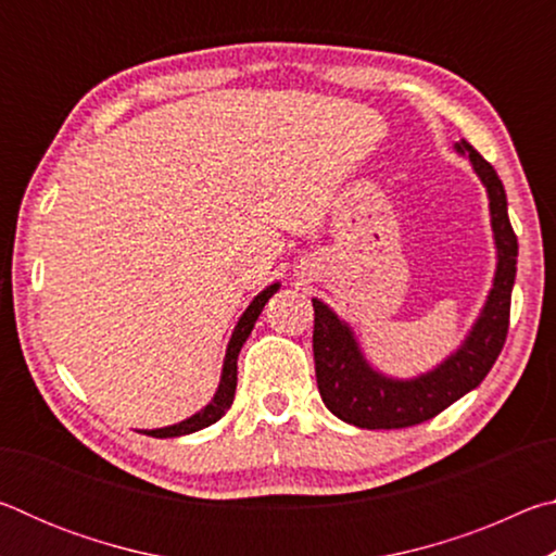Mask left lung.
<instances>
[{"label": "left lung", "instance_id": "1", "mask_svg": "<svg viewBox=\"0 0 556 556\" xmlns=\"http://www.w3.org/2000/svg\"><path fill=\"white\" fill-rule=\"evenodd\" d=\"M456 154L468 156L481 178L491 208L495 240V275L481 314L464 341L437 368L414 378H390L372 368L357 343L351 324L338 318L321 299L314 301V361L321 400L338 419L361 429H402L421 425L448 404L476 390L491 372L503 351L510 324V296L517 271V238L507 218V199L495 168L466 139L454 144Z\"/></svg>", "mask_w": 556, "mask_h": 556}]
</instances>
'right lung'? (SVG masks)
<instances>
[{
    "mask_svg": "<svg viewBox=\"0 0 556 556\" xmlns=\"http://www.w3.org/2000/svg\"><path fill=\"white\" fill-rule=\"evenodd\" d=\"M281 285L275 281V285H269L267 289H262L260 294L250 301V306L244 308L238 326L232 328V336L228 341V348H225V361H223V372H220V382H218V390H215L213 400L205 404L203 409H199L191 417L178 421V425L172 427H162V429H144L142 434L147 437H156V439H168V437H184V434H193V431H201L205 427H211L218 421L225 412L230 409L232 397H235V388H238V355H240V348L248 341L252 328H255L257 318L262 314V308L269 301V296L275 294Z\"/></svg>",
    "mask_w": 556,
    "mask_h": 556,
    "instance_id": "right-lung-1",
    "label": "right lung"
}]
</instances>
